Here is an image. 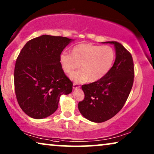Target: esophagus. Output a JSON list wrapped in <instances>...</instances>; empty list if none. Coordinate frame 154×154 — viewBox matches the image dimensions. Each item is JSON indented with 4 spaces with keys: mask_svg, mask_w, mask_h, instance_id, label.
Here are the masks:
<instances>
[{
    "mask_svg": "<svg viewBox=\"0 0 154 154\" xmlns=\"http://www.w3.org/2000/svg\"><path fill=\"white\" fill-rule=\"evenodd\" d=\"M80 88V85L78 83H74L73 85V89H77V88Z\"/></svg>",
    "mask_w": 154,
    "mask_h": 154,
    "instance_id": "1",
    "label": "esophagus"
}]
</instances>
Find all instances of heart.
<instances>
[{"mask_svg":"<svg viewBox=\"0 0 154 154\" xmlns=\"http://www.w3.org/2000/svg\"><path fill=\"white\" fill-rule=\"evenodd\" d=\"M114 52L106 45H95L81 43L75 45L71 54L63 52L60 56L62 69L67 74H71L79 68L81 70L73 73L71 79L73 81H99L107 74L114 60Z\"/></svg>","mask_w":154,"mask_h":154,"instance_id":"b5f03b06","label":"heart"}]
</instances>
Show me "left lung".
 I'll use <instances>...</instances> for the list:
<instances>
[{"instance_id":"obj_1","label":"left lung","mask_w":154,"mask_h":154,"mask_svg":"<svg viewBox=\"0 0 154 154\" xmlns=\"http://www.w3.org/2000/svg\"><path fill=\"white\" fill-rule=\"evenodd\" d=\"M116 60L113 66L102 79L82 85L85 98L79 103L83 117L94 123H102L121 111L131 91L134 81V64L131 54L116 41Z\"/></svg>"}]
</instances>
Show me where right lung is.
Returning a JSON list of instances; mask_svg holds the SVG:
<instances>
[{"mask_svg":"<svg viewBox=\"0 0 154 154\" xmlns=\"http://www.w3.org/2000/svg\"><path fill=\"white\" fill-rule=\"evenodd\" d=\"M73 41L43 35L21 50L14 67V89L19 105L29 116H50L57 109L61 95L72 92L73 83L62 69L60 56Z\"/></svg>","mask_w":154,"mask_h":154,"instance_id":"right-lung-1","label":"right lung"}]
</instances>
